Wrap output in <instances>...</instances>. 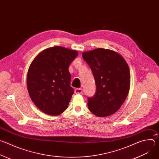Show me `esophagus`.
<instances>
[{
	"instance_id": "esophagus-1",
	"label": "esophagus",
	"mask_w": 159,
	"mask_h": 159,
	"mask_svg": "<svg viewBox=\"0 0 159 159\" xmlns=\"http://www.w3.org/2000/svg\"><path fill=\"white\" fill-rule=\"evenodd\" d=\"M82 89L80 88H77L75 89V94H82Z\"/></svg>"
}]
</instances>
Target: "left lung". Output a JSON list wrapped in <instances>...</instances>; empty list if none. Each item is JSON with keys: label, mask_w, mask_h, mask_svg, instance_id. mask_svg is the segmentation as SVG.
I'll list each match as a JSON object with an SVG mask.
<instances>
[{"label": "left lung", "mask_w": 159, "mask_h": 159, "mask_svg": "<svg viewBox=\"0 0 159 159\" xmlns=\"http://www.w3.org/2000/svg\"><path fill=\"white\" fill-rule=\"evenodd\" d=\"M82 57L91 69L96 93L88 98V107L98 117L114 114L125 101L130 87V72L125 59L118 53L97 48L84 52Z\"/></svg>", "instance_id": "1"}]
</instances>
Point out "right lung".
Masks as SVG:
<instances>
[{"label":"right lung","instance_id":"obj_1","mask_svg":"<svg viewBox=\"0 0 159 159\" xmlns=\"http://www.w3.org/2000/svg\"><path fill=\"white\" fill-rule=\"evenodd\" d=\"M77 51L55 47L39 53L29 68L27 86L34 104L47 115L57 116L69 106L74 90L69 66Z\"/></svg>","mask_w":159,"mask_h":159}]
</instances>
